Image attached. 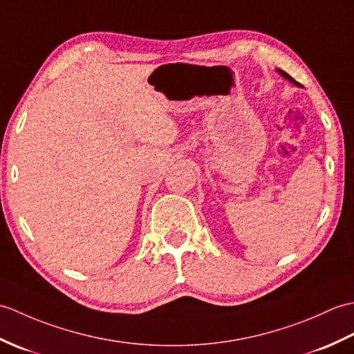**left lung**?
<instances>
[{
	"label": "left lung",
	"mask_w": 354,
	"mask_h": 354,
	"mask_svg": "<svg viewBox=\"0 0 354 354\" xmlns=\"http://www.w3.org/2000/svg\"><path fill=\"white\" fill-rule=\"evenodd\" d=\"M277 73H279L280 75H283V77L286 78V80H289L290 83H294V84H297V86H300V83H298V82H295L292 77H290L289 74H286V73H285V71H281V69H277Z\"/></svg>",
	"instance_id": "left-lung-1"
}]
</instances>
